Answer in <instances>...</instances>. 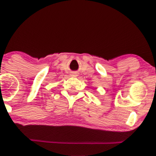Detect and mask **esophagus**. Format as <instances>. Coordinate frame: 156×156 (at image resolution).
Returning a JSON list of instances; mask_svg holds the SVG:
<instances>
[{"label":"esophagus","instance_id":"esophagus-1","mask_svg":"<svg viewBox=\"0 0 156 156\" xmlns=\"http://www.w3.org/2000/svg\"><path fill=\"white\" fill-rule=\"evenodd\" d=\"M72 76H77V75H76V74H73V75H72Z\"/></svg>","mask_w":156,"mask_h":156}]
</instances>
